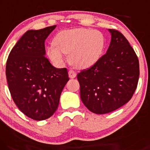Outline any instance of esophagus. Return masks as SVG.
I'll list each match as a JSON object with an SVG mask.
<instances>
[{
  "label": "esophagus",
  "instance_id": "obj_1",
  "mask_svg": "<svg viewBox=\"0 0 150 150\" xmlns=\"http://www.w3.org/2000/svg\"><path fill=\"white\" fill-rule=\"evenodd\" d=\"M69 76L71 79H74L76 76V74L74 71L70 70L69 71Z\"/></svg>",
  "mask_w": 150,
  "mask_h": 150
}]
</instances>
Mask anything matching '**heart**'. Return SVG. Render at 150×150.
<instances>
[{
	"mask_svg": "<svg viewBox=\"0 0 150 150\" xmlns=\"http://www.w3.org/2000/svg\"><path fill=\"white\" fill-rule=\"evenodd\" d=\"M105 45V37L98 30L87 28L64 30L55 35L53 45L47 49V54L58 66L63 64L64 54H69V60L73 66L86 69L98 61Z\"/></svg>",
	"mask_w": 150,
	"mask_h": 150,
	"instance_id": "1",
	"label": "heart"
}]
</instances>
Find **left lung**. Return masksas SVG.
I'll return each mask as SVG.
<instances>
[{"label": "left lung", "mask_w": 150, "mask_h": 150, "mask_svg": "<svg viewBox=\"0 0 150 150\" xmlns=\"http://www.w3.org/2000/svg\"><path fill=\"white\" fill-rule=\"evenodd\" d=\"M111 40L105 54L77 74L83 103L96 114L119 108L132 98L138 83L139 61L124 35L108 29Z\"/></svg>", "instance_id": "1"}]
</instances>
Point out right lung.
Instances as JSON below:
<instances>
[{
    "mask_svg": "<svg viewBox=\"0 0 150 150\" xmlns=\"http://www.w3.org/2000/svg\"><path fill=\"white\" fill-rule=\"evenodd\" d=\"M56 25L27 31L12 49L6 63V78L13 101L35 120L51 117L69 79L66 68L57 69L45 57V42Z\"/></svg>",
    "mask_w": 150,
    "mask_h": 150,
    "instance_id": "1",
    "label": "right lung"
}]
</instances>
